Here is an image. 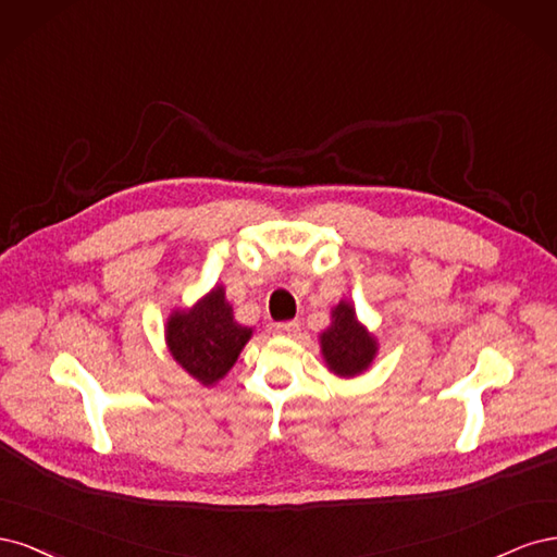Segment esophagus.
Segmentation results:
<instances>
[{"label":"esophagus","instance_id":"esophagus-1","mask_svg":"<svg viewBox=\"0 0 557 557\" xmlns=\"http://www.w3.org/2000/svg\"><path fill=\"white\" fill-rule=\"evenodd\" d=\"M297 332H299L297 320H288V323H276L274 325V334L276 336H288V339H290V336H295Z\"/></svg>","mask_w":557,"mask_h":557}]
</instances>
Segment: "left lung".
I'll return each instance as SVG.
<instances>
[{
    "label": "left lung",
    "instance_id": "1",
    "mask_svg": "<svg viewBox=\"0 0 557 557\" xmlns=\"http://www.w3.org/2000/svg\"><path fill=\"white\" fill-rule=\"evenodd\" d=\"M318 344L327 369L339 379L364 374L379 352L376 336L360 323L356 307L348 299L332 307V323L318 334Z\"/></svg>",
    "mask_w": 557,
    "mask_h": 557
}]
</instances>
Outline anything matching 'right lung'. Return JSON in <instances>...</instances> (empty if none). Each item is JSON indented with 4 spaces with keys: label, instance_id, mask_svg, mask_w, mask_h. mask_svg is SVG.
Masks as SVG:
<instances>
[{
    "label": "right lung",
    "instance_id": "add662e5",
    "mask_svg": "<svg viewBox=\"0 0 557 557\" xmlns=\"http://www.w3.org/2000/svg\"><path fill=\"white\" fill-rule=\"evenodd\" d=\"M252 327L234 320L221 283L188 309H174L164 323V342L174 362L201 385H215L227 376Z\"/></svg>",
    "mask_w": 557,
    "mask_h": 557
}]
</instances>
